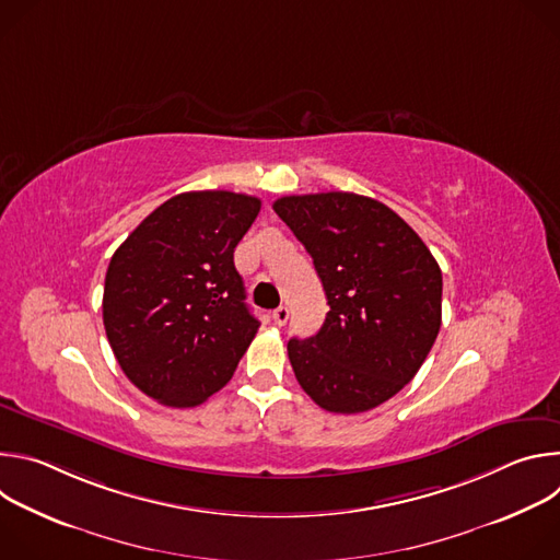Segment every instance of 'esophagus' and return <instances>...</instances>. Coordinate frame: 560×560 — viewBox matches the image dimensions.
<instances>
[{"mask_svg": "<svg viewBox=\"0 0 560 560\" xmlns=\"http://www.w3.org/2000/svg\"><path fill=\"white\" fill-rule=\"evenodd\" d=\"M288 318H290V310H288L285 305H281V307H277V310L272 312V322H275L277 326H285Z\"/></svg>", "mask_w": 560, "mask_h": 560, "instance_id": "34e87169", "label": "esophagus"}]
</instances>
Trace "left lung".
<instances>
[{
  "mask_svg": "<svg viewBox=\"0 0 560 560\" xmlns=\"http://www.w3.org/2000/svg\"><path fill=\"white\" fill-rule=\"evenodd\" d=\"M272 208L310 253L330 305L314 337L288 341L299 385L337 415L385 404L441 330L436 259L401 217L363 195H292Z\"/></svg>",
  "mask_w": 560,
  "mask_h": 560,
  "instance_id": "obj_1",
  "label": "left lung"
}]
</instances>
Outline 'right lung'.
<instances>
[{"mask_svg": "<svg viewBox=\"0 0 560 560\" xmlns=\"http://www.w3.org/2000/svg\"><path fill=\"white\" fill-rule=\"evenodd\" d=\"M259 210L250 195L182 192L110 259L102 303L108 343L124 374L162 406L203 404L259 330L234 268V248Z\"/></svg>", "mask_w": 560, "mask_h": 560, "instance_id": "add662e5", "label": "right lung"}]
</instances>
